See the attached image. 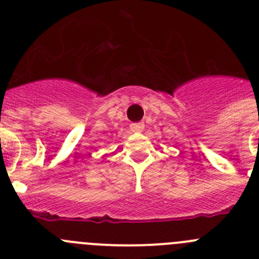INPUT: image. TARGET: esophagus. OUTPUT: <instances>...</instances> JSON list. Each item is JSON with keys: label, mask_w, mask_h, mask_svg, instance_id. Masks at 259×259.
<instances>
[{"label": "esophagus", "mask_w": 259, "mask_h": 259, "mask_svg": "<svg viewBox=\"0 0 259 259\" xmlns=\"http://www.w3.org/2000/svg\"><path fill=\"white\" fill-rule=\"evenodd\" d=\"M130 128H131V131L135 132V134H140V132L144 131L145 124L144 123H132V124L130 125Z\"/></svg>", "instance_id": "obj_1"}]
</instances>
